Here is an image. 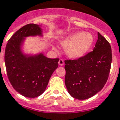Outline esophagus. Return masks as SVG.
I'll list each match as a JSON object with an SVG mask.
<instances>
[{"label":"esophagus","instance_id":"1","mask_svg":"<svg viewBox=\"0 0 120 120\" xmlns=\"http://www.w3.org/2000/svg\"><path fill=\"white\" fill-rule=\"evenodd\" d=\"M58 64H59V65H60V66H62V65H64V60H62V59H60V60L58 61Z\"/></svg>","mask_w":120,"mask_h":120}]
</instances>
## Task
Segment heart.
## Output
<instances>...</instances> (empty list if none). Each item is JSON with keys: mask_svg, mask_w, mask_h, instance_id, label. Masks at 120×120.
I'll return each instance as SVG.
<instances>
[{"mask_svg": "<svg viewBox=\"0 0 120 120\" xmlns=\"http://www.w3.org/2000/svg\"><path fill=\"white\" fill-rule=\"evenodd\" d=\"M94 43V37L90 33L76 32L60 41L66 55L72 59H79L85 56L90 50ZM55 49V47H53Z\"/></svg>", "mask_w": 120, "mask_h": 120, "instance_id": "b5f03b06", "label": "heart"}]
</instances>
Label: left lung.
Listing matches in <instances>:
<instances>
[{"label":"left lung","instance_id":"8db88e82","mask_svg":"<svg viewBox=\"0 0 120 120\" xmlns=\"http://www.w3.org/2000/svg\"><path fill=\"white\" fill-rule=\"evenodd\" d=\"M93 52L77 60L65 61V84L74 98L87 99L99 92L108 79L112 62L111 46L99 33Z\"/></svg>","mask_w":120,"mask_h":120}]
</instances>
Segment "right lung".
I'll return each mask as SVG.
<instances>
[{"label": "right lung", "mask_w": 120, "mask_h": 120, "mask_svg": "<svg viewBox=\"0 0 120 120\" xmlns=\"http://www.w3.org/2000/svg\"><path fill=\"white\" fill-rule=\"evenodd\" d=\"M43 37L40 25L28 24L14 34L5 51V64L9 81L17 93L33 98L45 92L52 74L57 68L59 58H49L43 53H24L26 38Z\"/></svg>", "instance_id": "obj_1"}]
</instances>
